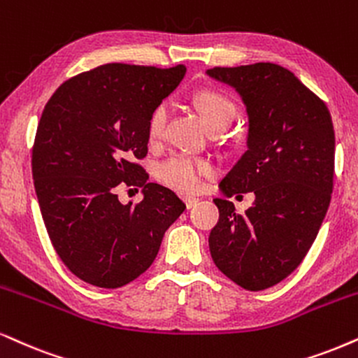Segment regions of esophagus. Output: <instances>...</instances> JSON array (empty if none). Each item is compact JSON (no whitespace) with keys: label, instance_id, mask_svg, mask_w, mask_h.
Segmentation results:
<instances>
[{"label":"esophagus","instance_id":"obj_1","mask_svg":"<svg viewBox=\"0 0 358 358\" xmlns=\"http://www.w3.org/2000/svg\"><path fill=\"white\" fill-rule=\"evenodd\" d=\"M185 203H187V208H194L200 203L198 198H193V196H185Z\"/></svg>","mask_w":358,"mask_h":358}]
</instances>
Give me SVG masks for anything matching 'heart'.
<instances>
[{
    "instance_id": "b5f03b06",
    "label": "heart",
    "mask_w": 358,
    "mask_h": 358,
    "mask_svg": "<svg viewBox=\"0 0 358 358\" xmlns=\"http://www.w3.org/2000/svg\"><path fill=\"white\" fill-rule=\"evenodd\" d=\"M194 106L200 112L208 127L229 125L236 117V107L231 99L218 90L205 89L194 94ZM170 106L169 102H160L153 108L147 120V138L152 145L160 143L165 137L169 124ZM215 165L210 160L188 155V153H173L160 162L155 169V176L160 183L178 193H194L201 187L203 178L215 175Z\"/></svg>"
}]
</instances>
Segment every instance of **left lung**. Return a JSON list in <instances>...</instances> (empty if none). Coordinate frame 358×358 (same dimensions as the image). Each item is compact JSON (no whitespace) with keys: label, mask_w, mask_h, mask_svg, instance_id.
<instances>
[{"label":"left lung","mask_w":358,"mask_h":358,"mask_svg":"<svg viewBox=\"0 0 358 358\" xmlns=\"http://www.w3.org/2000/svg\"><path fill=\"white\" fill-rule=\"evenodd\" d=\"M208 76L233 85L250 119L248 150L221 182L226 196L255 193L238 213L215 198L220 220L210 233L216 268L246 291H264L304 259L334 189L336 134L322 99L273 62L213 67Z\"/></svg>","instance_id":"8db88e82"}]
</instances>
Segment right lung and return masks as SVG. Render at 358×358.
<instances>
[{
	"instance_id": "1",
	"label": "right lung",
	"mask_w": 358,
	"mask_h": 358,
	"mask_svg": "<svg viewBox=\"0 0 358 358\" xmlns=\"http://www.w3.org/2000/svg\"><path fill=\"white\" fill-rule=\"evenodd\" d=\"M187 67L103 64L57 87L36 130L34 188L54 250L72 274L115 289L150 268L169 226L187 205L148 183L147 120ZM122 184L144 200L122 206Z\"/></svg>"
}]
</instances>
